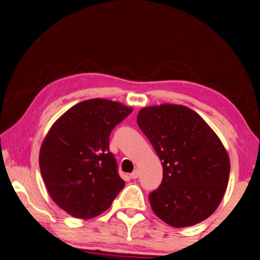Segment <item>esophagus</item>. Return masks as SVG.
Wrapping results in <instances>:
<instances>
[{"label": "esophagus", "mask_w": 260, "mask_h": 260, "mask_svg": "<svg viewBox=\"0 0 260 260\" xmlns=\"http://www.w3.org/2000/svg\"><path fill=\"white\" fill-rule=\"evenodd\" d=\"M130 177H131L132 179H137V178L139 177V171H138V170L133 171V172L130 174Z\"/></svg>", "instance_id": "34e87169"}]
</instances>
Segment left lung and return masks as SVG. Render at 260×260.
Segmentation results:
<instances>
[{
    "label": "left lung",
    "instance_id": "left-lung-1",
    "mask_svg": "<svg viewBox=\"0 0 260 260\" xmlns=\"http://www.w3.org/2000/svg\"><path fill=\"white\" fill-rule=\"evenodd\" d=\"M138 125L163 165V179L149 194L153 212L174 228L200 223L219 207L230 158L214 131L193 110L164 104L139 111Z\"/></svg>",
    "mask_w": 260,
    "mask_h": 260
}]
</instances>
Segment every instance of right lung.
Listing matches in <instances>:
<instances>
[{
    "label": "right lung",
    "mask_w": 260,
    "mask_h": 260,
    "mask_svg": "<svg viewBox=\"0 0 260 260\" xmlns=\"http://www.w3.org/2000/svg\"><path fill=\"white\" fill-rule=\"evenodd\" d=\"M132 108L102 98L76 104L49 130L39 166L49 194L78 219L100 215L124 187L109 136Z\"/></svg>",
    "instance_id": "add662e5"
}]
</instances>
